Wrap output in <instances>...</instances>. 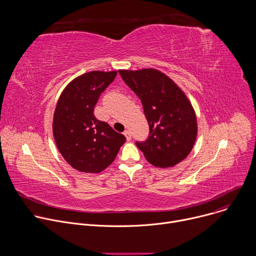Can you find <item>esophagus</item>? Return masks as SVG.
Instances as JSON below:
<instances>
[{"mask_svg":"<svg viewBox=\"0 0 256 256\" xmlns=\"http://www.w3.org/2000/svg\"><path fill=\"white\" fill-rule=\"evenodd\" d=\"M124 134L126 136V140H132V134H130V130H124Z\"/></svg>","mask_w":256,"mask_h":256,"instance_id":"esophagus-1","label":"esophagus"}]
</instances>
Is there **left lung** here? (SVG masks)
Here are the masks:
<instances>
[{
	"label": "left lung",
	"mask_w": 256,
	"mask_h": 256,
	"mask_svg": "<svg viewBox=\"0 0 256 256\" xmlns=\"http://www.w3.org/2000/svg\"><path fill=\"white\" fill-rule=\"evenodd\" d=\"M126 84L140 99L149 124L148 138L136 142L151 164L172 167L190 153L198 132L194 108L181 89L154 68L120 70Z\"/></svg>",
	"instance_id": "left-lung-1"
}]
</instances>
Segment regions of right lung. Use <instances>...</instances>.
I'll use <instances>...</instances> for the list:
<instances>
[{
	"instance_id": "add662e5",
	"label": "right lung",
	"mask_w": 256,
	"mask_h": 256,
	"mask_svg": "<svg viewBox=\"0 0 256 256\" xmlns=\"http://www.w3.org/2000/svg\"><path fill=\"white\" fill-rule=\"evenodd\" d=\"M116 72L93 70L72 80L62 91L54 116L52 132L64 160L81 172L98 173L116 159L126 136L94 116L102 92Z\"/></svg>"
}]
</instances>
